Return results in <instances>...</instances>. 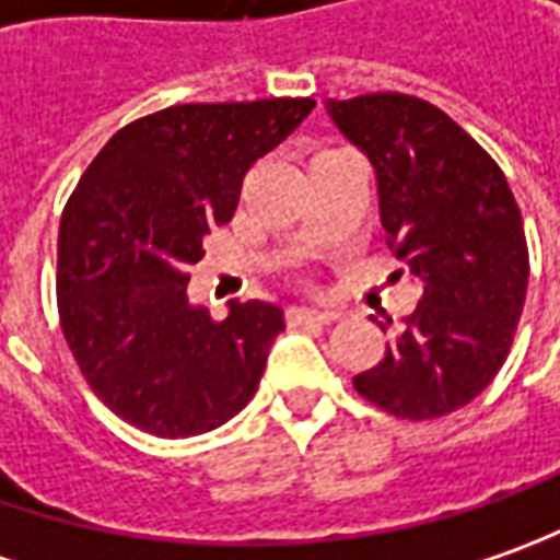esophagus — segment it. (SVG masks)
I'll list each match as a JSON object with an SVG mask.
<instances>
[{
	"mask_svg": "<svg viewBox=\"0 0 560 560\" xmlns=\"http://www.w3.org/2000/svg\"><path fill=\"white\" fill-rule=\"evenodd\" d=\"M288 318L294 322V325H331V322H338V313L335 310H313V306H294Z\"/></svg>",
	"mask_w": 560,
	"mask_h": 560,
	"instance_id": "esophagus-1",
	"label": "esophagus"
}]
</instances>
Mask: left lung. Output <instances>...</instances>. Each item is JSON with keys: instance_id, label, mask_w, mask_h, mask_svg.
Instances as JSON below:
<instances>
[{"instance_id": "8db88e82", "label": "left lung", "mask_w": 560, "mask_h": 560, "mask_svg": "<svg viewBox=\"0 0 560 560\" xmlns=\"http://www.w3.org/2000/svg\"><path fill=\"white\" fill-rule=\"evenodd\" d=\"M325 110L369 158L387 244L421 284L384 359L353 384L399 418L455 412L502 369L527 298L530 257L505 173L440 107L412 95L328 98Z\"/></svg>"}]
</instances>
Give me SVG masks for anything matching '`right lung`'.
<instances>
[{"mask_svg": "<svg viewBox=\"0 0 560 560\" xmlns=\"http://www.w3.org/2000/svg\"><path fill=\"white\" fill-rule=\"evenodd\" d=\"M313 98L176 105L124 126L89 164L58 229V313L80 372L145 434L213 431L257 394L284 310L188 300L210 229L232 220L244 173L298 129Z\"/></svg>", "mask_w": 560, "mask_h": 560, "instance_id": "obj_1", "label": "right lung"}]
</instances>
